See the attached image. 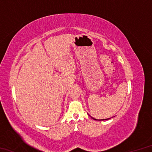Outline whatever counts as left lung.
I'll use <instances>...</instances> for the list:
<instances>
[{
  "mask_svg": "<svg viewBox=\"0 0 152 152\" xmlns=\"http://www.w3.org/2000/svg\"><path fill=\"white\" fill-rule=\"evenodd\" d=\"M92 119H94V118H92ZM109 119H110V118H109ZM102 119V120H107V119ZM94 120H96V119H94Z\"/></svg>",
  "mask_w": 152,
  "mask_h": 152,
  "instance_id": "1",
  "label": "left lung"
}]
</instances>
